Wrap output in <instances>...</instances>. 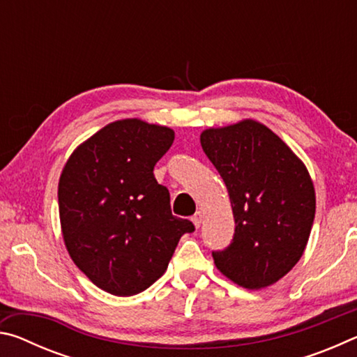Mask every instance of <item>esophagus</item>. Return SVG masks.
<instances>
[{
  "label": "esophagus",
  "instance_id": "1",
  "mask_svg": "<svg viewBox=\"0 0 357 357\" xmlns=\"http://www.w3.org/2000/svg\"><path fill=\"white\" fill-rule=\"evenodd\" d=\"M202 220H203V214L200 213V211H197V213L192 215V222H193V225H195L197 228H200V225H202Z\"/></svg>",
  "mask_w": 357,
  "mask_h": 357
}]
</instances>
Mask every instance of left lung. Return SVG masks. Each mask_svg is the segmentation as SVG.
Returning <instances> with one entry per match:
<instances>
[{
	"mask_svg": "<svg viewBox=\"0 0 357 357\" xmlns=\"http://www.w3.org/2000/svg\"><path fill=\"white\" fill-rule=\"evenodd\" d=\"M202 148L227 185L233 241L213 258L223 275L259 289L288 274L304 253L315 219V189L301 159L273 130L245 119L206 129Z\"/></svg>",
	"mask_w": 357,
	"mask_h": 357,
	"instance_id": "1",
	"label": "left lung"
}]
</instances>
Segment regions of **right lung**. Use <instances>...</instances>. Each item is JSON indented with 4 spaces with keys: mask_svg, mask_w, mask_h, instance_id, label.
<instances>
[{
    "mask_svg": "<svg viewBox=\"0 0 357 357\" xmlns=\"http://www.w3.org/2000/svg\"><path fill=\"white\" fill-rule=\"evenodd\" d=\"M174 132L121 119L82 143L59 178L58 204L70 258L94 285L114 296L142 293L162 277L184 233L154 165Z\"/></svg>",
    "mask_w": 357,
    "mask_h": 357,
    "instance_id": "add662e5",
    "label": "right lung"
}]
</instances>
